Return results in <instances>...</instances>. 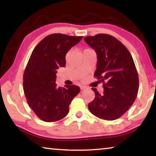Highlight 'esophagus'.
I'll return each instance as SVG.
<instances>
[{
	"instance_id": "1",
	"label": "esophagus",
	"mask_w": 156,
	"mask_h": 156,
	"mask_svg": "<svg viewBox=\"0 0 156 156\" xmlns=\"http://www.w3.org/2000/svg\"><path fill=\"white\" fill-rule=\"evenodd\" d=\"M87 89L86 87L83 86V85L80 86V89H81V90H84V89Z\"/></svg>"
}]
</instances>
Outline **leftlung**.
<instances>
[{"label":"left lung","mask_w":156,"mask_h":156,"mask_svg":"<svg viewBox=\"0 0 156 156\" xmlns=\"http://www.w3.org/2000/svg\"><path fill=\"white\" fill-rule=\"evenodd\" d=\"M84 40L96 52L94 76L103 83L104 88L102 94L91 89L96 96L89 109L102 119H118L127 112L138 94L139 78L133 58L122 43L109 34L87 36Z\"/></svg>","instance_id":"obj_1"}]
</instances>
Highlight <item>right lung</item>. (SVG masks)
Segmentation results:
<instances>
[{
  "label": "right lung",
  "mask_w": 156,
  "mask_h": 156,
  "mask_svg": "<svg viewBox=\"0 0 156 156\" xmlns=\"http://www.w3.org/2000/svg\"><path fill=\"white\" fill-rule=\"evenodd\" d=\"M83 38L53 34L37 44L31 55L23 75L24 93L29 106L44 122L65 118L80 92L76 85L58 87L56 78L58 69L65 67L67 53Z\"/></svg>",
  "instance_id": "add662e5"
}]
</instances>
